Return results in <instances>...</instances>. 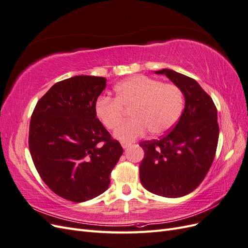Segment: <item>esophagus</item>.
<instances>
[{"label":"esophagus","instance_id":"obj_1","mask_svg":"<svg viewBox=\"0 0 248 248\" xmlns=\"http://www.w3.org/2000/svg\"><path fill=\"white\" fill-rule=\"evenodd\" d=\"M130 144L129 142H126V141H121V146H122V148L123 149H126L127 147H128Z\"/></svg>","mask_w":248,"mask_h":248}]
</instances>
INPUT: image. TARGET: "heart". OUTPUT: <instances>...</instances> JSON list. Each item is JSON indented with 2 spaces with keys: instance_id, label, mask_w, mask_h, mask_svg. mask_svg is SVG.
I'll use <instances>...</instances> for the list:
<instances>
[{
  "instance_id": "b5f03b06",
  "label": "heart",
  "mask_w": 248,
  "mask_h": 248,
  "mask_svg": "<svg viewBox=\"0 0 248 248\" xmlns=\"http://www.w3.org/2000/svg\"><path fill=\"white\" fill-rule=\"evenodd\" d=\"M183 103V93L175 84H163L146 76H134L115 87V99L99 97L94 110L103 126L111 130L123 119V110L130 109L132 120L117 125L115 137L131 141L147 130L153 137L169 131L181 116Z\"/></svg>"
}]
</instances>
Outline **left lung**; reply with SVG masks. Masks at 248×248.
Here are the masks:
<instances>
[{"mask_svg":"<svg viewBox=\"0 0 248 248\" xmlns=\"http://www.w3.org/2000/svg\"><path fill=\"white\" fill-rule=\"evenodd\" d=\"M166 74L184 95L185 108L167 136L140 144L145 152L140 180L145 188L164 198H180L193 191L214 160L219 127L215 104L198 81L170 69Z\"/></svg>","mask_w":248,"mask_h":248,"instance_id":"8db88e82","label":"left lung"}]
</instances>
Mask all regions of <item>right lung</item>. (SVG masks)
Instances as JSON below:
<instances>
[{"label":"right lung","mask_w":248,"mask_h":248,"mask_svg":"<svg viewBox=\"0 0 248 248\" xmlns=\"http://www.w3.org/2000/svg\"><path fill=\"white\" fill-rule=\"evenodd\" d=\"M107 78L77 76L57 82L37 102L30 122L29 149L43 182L76 202L108 188L123 153L96 118L95 102Z\"/></svg>","instance_id":"obj_1"}]
</instances>
